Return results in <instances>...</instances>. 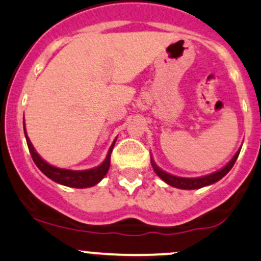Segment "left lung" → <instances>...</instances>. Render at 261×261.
I'll list each match as a JSON object with an SVG mask.
<instances>
[{
	"instance_id": "8db88e82",
	"label": "left lung",
	"mask_w": 261,
	"mask_h": 261,
	"mask_svg": "<svg viewBox=\"0 0 261 261\" xmlns=\"http://www.w3.org/2000/svg\"><path fill=\"white\" fill-rule=\"evenodd\" d=\"M239 153H240V150H238L237 154L234 155V158H232L231 161L229 162V163L223 168V169L218 170V172L213 173V174H209V175H205V176H200V178H180V176L168 174V173L163 172V170L159 169V168L156 167L155 163L153 162V159H152V167L154 168V172L156 173V175L161 176V178L163 179L165 183L169 184V186L179 188V189H199V188L210 186V184H213V183H215V181L220 180V179L223 178V176L225 175L226 173H228L229 170L231 169L232 165L235 164V162H237Z\"/></svg>"
}]
</instances>
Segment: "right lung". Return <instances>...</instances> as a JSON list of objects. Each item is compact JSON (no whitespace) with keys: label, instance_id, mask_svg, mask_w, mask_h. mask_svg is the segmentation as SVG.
Instances as JSON below:
<instances>
[{"label":"right lung","instance_id":"obj_1","mask_svg":"<svg viewBox=\"0 0 261 261\" xmlns=\"http://www.w3.org/2000/svg\"><path fill=\"white\" fill-rule=\"evenodd\" d=\"M23 129H24V123H23ZM24 136H26L27 145H29V149L31 153V156H32L33 162L37 165L38 169L43 173L44 175L48 176L49 179H52L56 183L63 184V186L72 187V188H88L96 186L98 181L102 180L105 178V175L107 174L109 165H111V153L112 149L114 147L113 144L109 148L107 158L103 162L99 167L93 168V169L89 170H68V169H61V168H56L53 165H49L48 163L43 161L40 155H38L37 152L33 148L32 143L30 142L29 137H27L26 129H24Z\"/></svg>","mask_w":261,"mask_h":261}]
</instances>
